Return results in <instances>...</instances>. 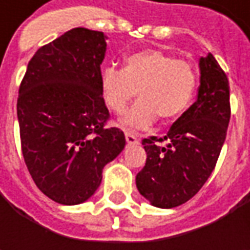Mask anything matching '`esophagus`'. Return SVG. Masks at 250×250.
I'll return each instance as SVG.
<instances>
[{"label":"esophagus","mask_w":250,"mask_h":250,"mask_svg":"<svg viewBox=\"0 0 250 250\" xmlns=\"http://www.w3.org/2000/svg\"><path fill=\"white\" fill-rule=\"evenodd\" d=\"M125 139H126V143H128V145H136V143L139 142L138 136L133 135L132 132H125Z\"/></svg>","instance_id":"obj_1"}]
</instances>
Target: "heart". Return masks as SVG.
<instances>
[{
	"label": "heart",
	"mask_w": 250,
	"mask_h": 250,
	"mask_svg": "<svg viewBox=\"0 0 250 250\" xmlns=\"http://www.w3.org/2000/svg\"><path fill=\"white\" fill-rule=\"evenodd\" d=\"M196 86L192 65L157 48L128 55L124 68H105L101 72L100 90L107 108L122 114L130 100L140 99L122 118L128 128L145 129L160 117L171 122L187 111Z\"/></svg>",
	"instance_id": "obj_1"
}]
</instances>
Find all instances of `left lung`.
<instances>
[{
  "instance_id": "1",
  "label": "left lung",
  "mask_w": 250,
  "mask_h": 250,
  "mask_svg": "<svg viewBox=\"0 0 250 250\" xmlns=\"http://www.w3.org/2000/svg\"><path fill=\"white\" fill-rule=\"evenodd\" d=\"M199 66L197 100L167 136L142 140L147 159L136 175V187L156 207H177L195 196L213 172L226 140L231 117L227 75L211 54L200 58Z\"/></svg>"
}]
</instances>
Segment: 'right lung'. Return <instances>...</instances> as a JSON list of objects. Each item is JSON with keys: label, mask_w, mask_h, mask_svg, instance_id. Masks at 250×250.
I'll return each mask as SVG.
<instances>
[{"label": "right lung", "mask_w": 250, "mask_h": 250, "mask_svg": "<svg viewBox=\"0 0 250 250\" xmlns=\"http://www.w3.org/2000/svg\"><path fill=\"white\" fill-rule=\"evenodd\" d=\"M105 34L75 27L40 47L19 86L18 121L26 167L45 196L79 205L125 147L100 90Z\"/></svg>", "instance_id": "obj_1"}]
</instances>
